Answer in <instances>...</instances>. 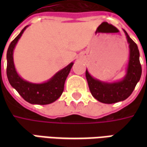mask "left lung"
I'll return each mask as SVG.
<instances>
[{
  "label": "left lung",
  "mask_w": 147,
  "mask_h": 147,
  "mask_svg": "<svg viewBox=\"0 0 147 147\" xmlns=\"http://www.w3.org/2000/svg\"><path fill=\"white\" fill-rule=\"evenodd\" d=\"M123 32L129 44V60L125 76L117 82L107 83L94 78L88 71H86V78L91 94L102 103L113 104L127 98L133 92L142 75L138 46L124 30Z\"/></svg>",
  "instance_id": "1"
}]
</instances>
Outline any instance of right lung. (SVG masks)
<instances>
[{"label": "right lung", "mask_w": 147, "mask_h": 147, "mask_svg": "<svg viewBox=\"0 0 147 147\" xmlns=\"http://www.w3.org/2000/svg\"><path fill=\"white\" fill-rule=\"evenodd\" d=\"M25 27L11 42L7 51V77L11 86L17 90L23 98L30 104L48 105L57 100L64 91L65 80L73 65L71 62L63 69L57 71L50 80L42 83H33L22 79L16 70L13 61V51L20 38Z\"/></svg>", "instance_id": "right-lung-1"}]
</instances>
